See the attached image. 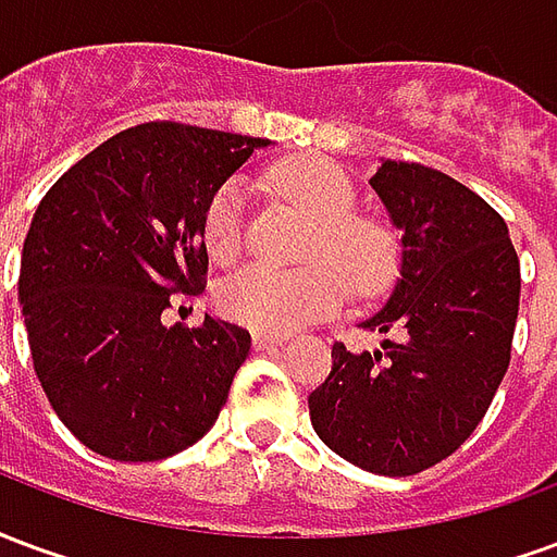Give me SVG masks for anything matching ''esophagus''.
<instances>
[{"label": "esophagus", "instance_id": "34e87169", "mask_svg": "<svg viewBox=\"0 0 557 557\" xmlns=\"http://www.w3.org/2000/svg\"><path fill=\"white\" fill-rule=\"evenodd\" d=\"M286 343V337H277V334H253V346L256 351H271L280 349Z\"/></svg>", "mask_w": 557, "mask_h": 557}]
</instances>
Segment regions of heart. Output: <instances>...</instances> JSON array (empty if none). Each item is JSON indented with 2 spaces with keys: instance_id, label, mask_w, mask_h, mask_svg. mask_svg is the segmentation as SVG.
I'll return each mask as SVG.
<instances>
[{
  "instance_id": "obj_1",
  "label": "heart",
  "mask_w": 557,
  "mask_h": 557,
  "mask_svg": "<svg viewBox=\"0 0 557 557\" xmlns=\"http://www.w3.org/2000/svg\"><path fill=\"white\" fill-rule=\"evenodd\" d=\"M271 182L298 199L315 218L307 238L310 262L298 268L247 265L232 274L218 292L223 313L268 334H289L295 327L331 315L351 289L375 295L394 277L397 247L385 226L355 214V187L334 166L319 160H289L271 172ZM247 184L230 178L211 196L202 218V238L211 259L232 262L244 247Z\"/></svg>"
}]
</instances>
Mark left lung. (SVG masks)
Segmentation results:
<instances>
[{
	"mask_svg": "<svg viewBox=\"0 0 557 557\" xmlns=\"http://www.w3.org/2000/svg\"><path fill=\"white\" fill-rule=\"evenodd\" d=\"M370 184L403 232L394 295L361 322L387 339L375 351L334 343L310 420L351 466L409 478L454 454L502 385L519 256L502 214L444 172L385 160Z\"/></svg>",
	"mask_w": 557,
	"mask_h": 557,
	"instance_id": "left-lung-1",
	"label": "left lung"
}]
</instances>
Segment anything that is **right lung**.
Listing matches in <instances>:
<instances>
[{"label":"right lung","instance_id":"right-lung-1","mask_svg":"<svg viewBox=\"0 0 557 557\" xmlns=\"http://www.w3.org/2000/svg\"><path fill=\"white\" fill-rule=\"evenodd\" d=\"M268 139L178 122L127 127L47 190L20 262V304L50 406L95 454L158 462L206 435L250 355L223 319L160 322L206 289L202 218Z\"/></svg>","mask_w":557,"mask_h":557}]
</instances>
